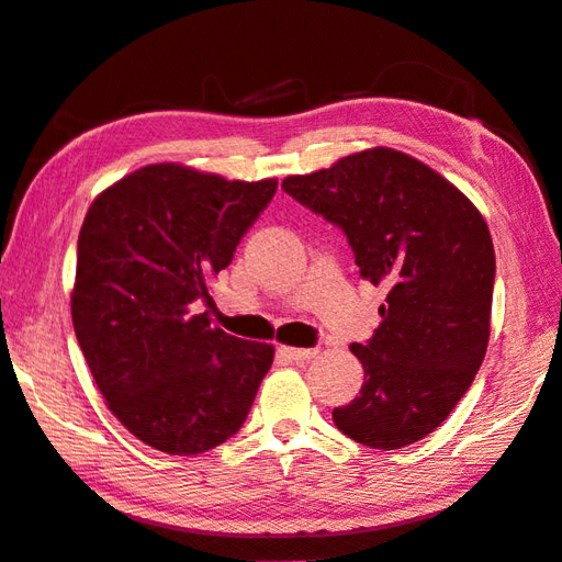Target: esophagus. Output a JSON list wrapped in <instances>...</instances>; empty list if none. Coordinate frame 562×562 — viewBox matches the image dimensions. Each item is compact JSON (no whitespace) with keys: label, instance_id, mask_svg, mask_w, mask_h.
<instances>
[{"label":"esophagus","instance_id":"esophagus-1","mask_svg":"<svg viewBox=\"0 0 562 562\" xmlns=\"http://www.w3.org/2000/svg\"><path fill=\"white\" fill-rule=\"evenodd\" d=\"M280 351L288 356V359L297 361V363L310 361V359H314V356H316V349H294V346H280Z\"/></svg>","mask_w":562,"mask_h":562}]
</instances>
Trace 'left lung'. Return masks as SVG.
Returning a JSON list of instances; mask_svg holds the SVG:
<instances>
[{"mask_svg":"<svg viewBox=\"0 0 562 562\" xmlns=\"http://www.w3.org/2000/svg\"><path fill=\"white\" fill-rule=\"evenodd\" d=\"M346 233L361 278L385 284L381 326L351 344L363 385L334 407L339 430L401 450L440 427L469 391L488 344L496 258L486 221L454 183L403 151H356L282 181Z\"/></svg>","mask_w":562,"mask_h":562,"instance_id":"obj_1","label":"left lung"}]
</instances>
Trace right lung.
<instances>
[{"label": "right lung", "instance_id": "obj_1", "mask_svg": "<svg viewBox=\"0 0 562 562\" xmlns=\"http://www.w3.org/2000/svg\"><path fill=\"white\" fill-rule=\"evenodd\" d=\"M278 179L228 181L149 165L90 203L70 314L112 415L149 447L201 454L236 435L270 371V344L243 341L193 304L268 209Z\"/></svg>", "mask_w": 562, "mask_h": 562}]
</instances>
